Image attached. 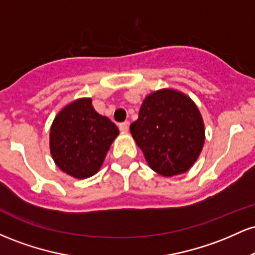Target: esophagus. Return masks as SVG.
I'll use <instances>...</instances> for the list:
<instances>
[{
    "label": "esophagus",
    "instance_id": "obj_1",
    "mask_svg": "<svg viewBox=\"0 0 255 255\" xmlns=\"http://www.w3.org/2000/svg\"><path fill=\"white\" fill-rule=\"evenodd\" d=\"M119 128H120V130L122 131V133H127L128 131V128H129V122H122V124H120L119 125Z\"/></svg>",
    "mask_w": 255,
    "mask_h": 255
}]
</instances>
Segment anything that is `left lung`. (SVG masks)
Instances as JSON below:
<instances>
[{"label": "left lung", "instance_id": "1", "mask_svg": "<svg viewBox=\"0 0 255 255\" xmlns=\"http://www.w3.org/2000/svg\"><path fill=\"white\" fill-rule=\"evenodd\" d=\"M129 129L148 165L163 176L188 170L205 141L204 122L197 105L174 90H160L147 96L139 119Z\"/></svg>", "mask_w": 255, "mask_h": 255}]
</instances>
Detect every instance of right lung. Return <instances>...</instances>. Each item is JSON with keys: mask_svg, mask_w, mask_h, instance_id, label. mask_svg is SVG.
Wrapping results in <instances>:
<instances>
[{"mask_svg": "<svg viewBox=\"0 0 255 255\" xmlns=\"http://www.w3.org/2000/svg\"><path fill=\"white\" fill-rule=\"evenodd\" d=\"M118 135L115 124L99 115L90 98L79 99L55 118L50 130L52 158L71 176L90 177L99 170Z\"/></svg>", "mask_w": 255, "mask_h": 255, "instance_id": "1", "label": "right lung"}]
</instances>
